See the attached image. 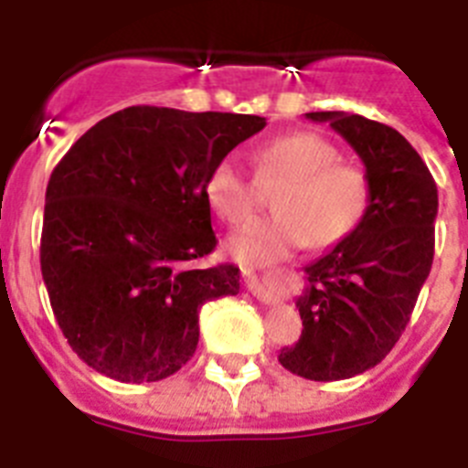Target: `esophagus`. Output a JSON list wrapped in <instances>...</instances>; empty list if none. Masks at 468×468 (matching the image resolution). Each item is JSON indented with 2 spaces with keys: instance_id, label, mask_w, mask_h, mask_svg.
I'll return each mask as SVG.
<instances>
[{
  "instance_id": "34e87169",
  "label": "esophagus",
  "mask_w": 468,
  "mask_h": 468,
  "mask_svg": "<svg viewBox=\"0 0 468 468\" xmlns=\"http://www.w3.org/2000/svg\"><path fill=\"white\" fill-rule=\"evenodd\" d=\"M241 274H243V279H246V283H248V288H250V291H255V292L262 291V283H260V276L255 274L253 267H241Z\"/></svg>"
}]
</instances>
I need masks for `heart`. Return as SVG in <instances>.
Wrapping results in <instances>:
<instances>
[{
  "mask_svg": "<svg viewBox=\"0 0 468 468\" xmlns=\"http://www.w3.org/2000/svg\"><path fill=\"white\" fill-rule=\"evenodd\" d=\"M340 152L318 133H288L255 152V171L264 183H279L276 213L234 231L227 250L243 264H271L312 243L328 248L361 225L370 206V183L361 168L342 164ZM204 197L222 220L237 225L253 213L255 183L231 156L208 168Z\"/></svg>",
  "mask_w": 468,
  "mask_h": 468,
  "instance_id": "b5f03b06",
  "label": "heart"
}]
</instances>
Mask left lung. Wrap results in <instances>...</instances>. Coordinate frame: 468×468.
<instances>
[{"instance_id": "obj_1", "label": "left lung", "mask_w": 468, "mask_h": 468, "mask_svg": "<svg viewBox=\"0 0 468 468\" xmlns=\"http://www.w3.org/2000/svg\"><path fill=\"white\" fill-rule=\"evenodd\" d=\"M328 122L366 166L370 206L361 225L307 267L297 297L302 335L279 363L314 382L349 379L394 349L433 262L438 189L427 164L387 123L346 112H309Z\"/></svg>"}]
</instances>
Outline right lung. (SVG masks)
<instances>
[{
  "mask_svg": "<svg viewBox=\"0 0 468 468\" xmlns=\"http://www.w3.org/2000/svg\"><path fill=\"white\" fill-rule=\"evenodd\" d=\"M264 117L126 107L89 128L51 173L41 276L77 356L126 384L177 373L198 309L239 292V267L194 270L215 250L204 180Z\"/></svg>",
  "mask_w": 468,
  "mask_h": 468,
  "instance_id": "add662e5",
  "label": "right lung"
}]
</instances>
